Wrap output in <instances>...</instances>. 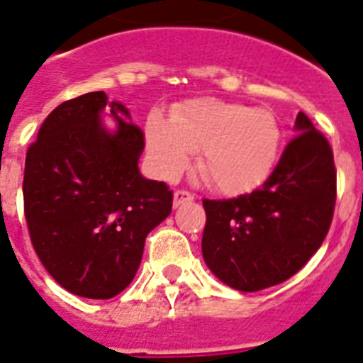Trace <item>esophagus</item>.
I'll return each mask as SVG.
<instances>
[{
  "mask_svg": "<svg viewBox=\"0 0 363 363\" xmlns=\"http://www.w3.org/2000/svg\"><path fill=\"white\" fill-rule=\"evenodd\" d=\"M194 201V194L188 190H177L173 194V206H181L184 203H191Z\"/></svg>",
  "mask_w": 363,
  "mask_h": 363,
  "instance_id": "obj_1",
  "label": "esophagus"
}]
</instances>
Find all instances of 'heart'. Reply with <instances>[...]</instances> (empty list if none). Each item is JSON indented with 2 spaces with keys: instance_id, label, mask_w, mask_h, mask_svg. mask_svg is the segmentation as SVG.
Listing matches in <instances>:
<instances>
[{
  "instance_id": "b5f03b06",
  "label": "heart",
  "mask_w": 363,
  "mask_h": 363,
  "mask_svg": "<svg viewBox=\"0 0 363 363\" xmlns=\"http://www.w3.org/2000/svg\"><path fill=\"white\" fill-rule=\"evenodd\" d=\"M146 140L160 177H177L190 153L201 151L204 181L223 194L239 195L269 179L279 157L281 128L270 109L199 99L177 107L169 122L151 116Z\"/></svg>"
}]
</instances>
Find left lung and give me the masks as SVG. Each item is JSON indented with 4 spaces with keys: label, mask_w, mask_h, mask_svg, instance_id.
<instances>
[{
    "label": "left lung",
    "mask_w": 363,
    "mask_h": 363,
    "mask_svg": "<svg viewBox=\"0 0 363 363\" xmlns=\"http://www.w3.org/2000/svg\"><path fill=\"white\" fill-rule=\"evenodd\" d=\"M279 162L252 194L203 199V257L220 281L256 292L286 281L321 247L336 204L333 147L305 113Z\"/></svg>",
    "instance_id": "8db88e82"
}]
</instances>
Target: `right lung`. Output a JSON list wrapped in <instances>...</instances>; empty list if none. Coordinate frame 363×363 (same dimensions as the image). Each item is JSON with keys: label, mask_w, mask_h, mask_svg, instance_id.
I'll list each match as a JSON object with an SVG mask.
<instances>
[{"label": "right lung", "mask_w": 363, "mask_h": 363, "mask_svg": "<svg viewBox=\"0 0 363 363\" xmlns=\"http://www.w3.org/2000/svg\"><path fill=\"white\" fill-rule=\"evenodd\" d=\"M112 107L117 129L99 122ZM104 91L60 104L27 150L23 210L47 272L82 298L109 299L133 281L146 235L172 213L166 182L144 179V131Z\"/></svg>", "instance_id": "add662e5"}]
</instances>
